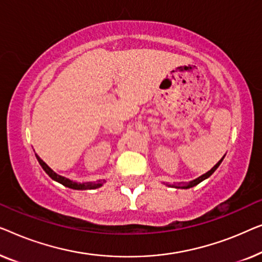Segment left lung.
<instances>
[{
    "instance_id": "8db88e82",
    "label": "left lung",
    "mask_w": 262,
    "mask_h": 262,
    "mask_svg": "<svg viewBox=\"0 0 262 262\" xmlns=\"http://www.w3.org/2000/svg\"><path fill=\"white\" fill-rule=\"evenodd\" d=\"M224 157L226 156H223V158L222 159H221L219 163H217L215 166H213L211 169H210V171H208L206 173H204V174H202L201 177H198V178H196V179H193V180H191V182H189V183H179V184H166L167 186H169V187H176V189H190V187H193V186H196L197 184H200L201 182H203V180H205V179H208L210 176L212 174L213 172L216 171L217 169V167L220 166L221 165V163H222V160L224 159Z\"/></svg>"
}]
</instances>
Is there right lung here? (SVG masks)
I'll list each match as a JSON object with an SVG mask.
<instances>
[{
  "instance_id": "right-lung-1",
  "label": "right lung",
  "mask_w": 262,
  "mask_h": 262,
  "mask_svg": "<svg viewBox=\"0 0 262 262\" xmlns=\"http://www.w3.org/2000/svg\"><path fill=\"white\" fill-rule=\"evenodd\" d=\"M36 159H38L40 166L43 168V171H45L47 174H49L51 178L53 180H56V182L62 184V185L69 187V189H72V190H94V189H98V187H101L103 184L105 183V179H101V180H97V182H85V183H78V182H73V180L66 178V177H62L60 174H58L53 171L52 168H51L49 165H47L45 161H43L41 158H40L38 154H35Z\"/></svg>"
}]
</instances>
